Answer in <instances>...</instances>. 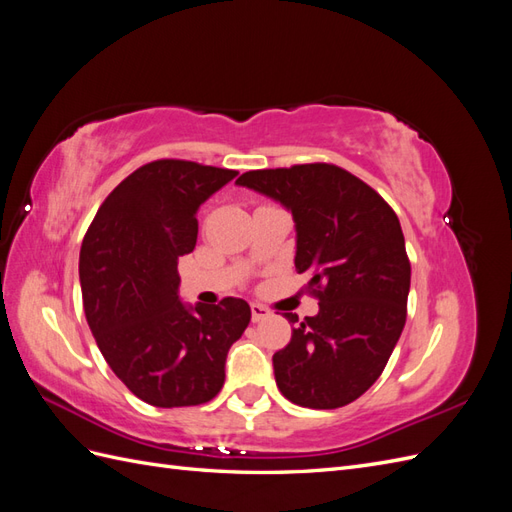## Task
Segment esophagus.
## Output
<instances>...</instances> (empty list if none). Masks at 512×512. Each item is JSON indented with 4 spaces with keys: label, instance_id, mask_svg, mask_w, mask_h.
I'll list each match as a JSON object with an SVG mask.
<instances>
[{
    "label": "esophagus",
    "instance_id": "esophagus-1",
    "mask_svg": "<svg viewBox=\"0 0 512 512\" xmlns=\"http://www.w3.org/2000/svg\"><path fill=\"white\" fill-rule=\"evenodd\" d=\"M269 316H271V312H269V309H267L265 305L252 303V322H260V320H265V318H269Z\"/></svg>",
    "mask_w": 512,
    "mask_h": 512
}]
</instances>
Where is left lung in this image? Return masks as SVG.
<instances>
[{"label":"left lung","instance_id":"left-lung-1","mask_svg":"<svg viewBox=\"0 0 512 512\" xmlns=\"http://www.w3.org/2000/svg\"><path fill=\"white\" fill-rule=\"evenodd\" d=\"M237 185L292 213L294 267L309 275L320 307L273 354L277 389L303 408H342L380 378L406 324L410 260L397 215L333 164L250 170Z\"/></svg>","mask_w":512,"mask_h":512}]
</instances>
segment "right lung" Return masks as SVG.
Instances as JSON below:
<instances>
[{"label":"right lung","instance_id":"add662e5","mask_svg":"<svg viewBox=\"0 0 512 512\" xmlns=\"http://www.w3.org/2000/svg\"><path fill=\"white\" fill-rule=\"evenodd\" d=\"M237 175L185 160L149 162L106 196L83 239L89 329L115 376L149 406L211 401L224 386L230 346L250 324L243 299H179L177 262L196 247V213Z\"/></svg>","mask_w":512,"mask_h":512}]
</instances>
